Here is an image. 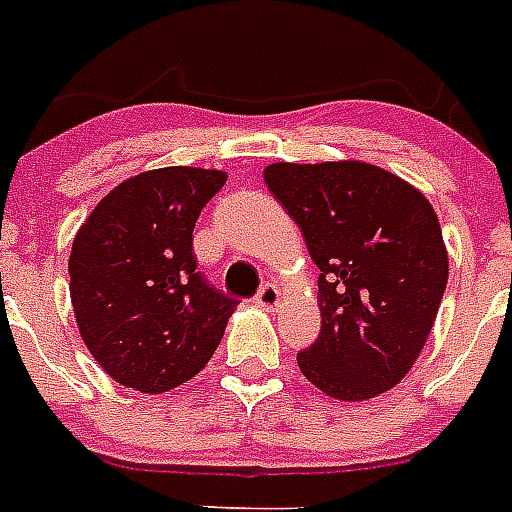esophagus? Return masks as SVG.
<instances>
[{
	"instance_id": "esophagus-1",
	"label": "esophagus",
	"mask_w": 512,
	"mask_h": 512,
	"mask_svg": "<svg viewBox=\"0 0 512 512\" xmlns=\"http://www.w3.org/2000/svg\"><path fill=\"white\" fill-rule=\"evenodd\" d=\"M256 304L261 309H267V312H275L277 306L282 304V290L277 288L275 282H267V285H261V290L256 293Z\"/></svg>"
}]
</instances>
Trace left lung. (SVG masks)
Wrapping results in <instances>:
<instances>
[{
    "label": "left lung",
    "mask_w": 512,
    "mask_h": 512,
    "mask_svg": "<svg viewBox=\"0 0 512 512\" xmlns=\"http://www.w3.org/2000/svg\"><path fill=\"white\" fill-rule=\"evenodd\" d=\"M264 182L320 269L322 330L298 354L306 380L341 402L394 388L431 335L449 277L428 198L362 161L272 163Z\"/></svg>",
    "instance_id": "left-lung-1"
}]
</instances>
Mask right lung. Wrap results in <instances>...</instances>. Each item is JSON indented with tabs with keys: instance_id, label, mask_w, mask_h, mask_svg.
<instances>
[{
	"instance_id": "1",
	"label": "right lung",
	"mask_w": 512,
	"mask_h": 512,
	"mask_svg": "<svg viewBox=\"0 0 512 512\" xmlns=\"http://www.w3.org/2000/svg\"><path fill=\"white\" fill-rule=\"evenodd\" d=\"M224 182L214 169L145 171L110 190L73 237L76 325L121 386L163 394L214 357L237 301L195 269L192 230Z\"/></svg>"
}]
</instances>
